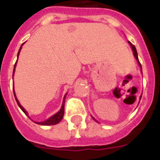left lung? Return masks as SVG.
I'll return each mask as SVG.
<instances>
[{"instance_id": "obj_1", "label": "left lung", "mask_w": 160, "mask_h": 160, "mask_svg": "<svg viewBox=\"0 0 160 160\" xmlns=\"http://www.w3.org/2000/svg\"><path fill=\"white\" fill-rule=\"evenodd\" d=\"M128 43L130 44V45H131V47H132V50H133V53H134V58H136V60H137L139 66H140V68H141V70H142V65H141L140 62H139L138 58V53H137V50H136V48H135V47H134V46L133 44H132V42H128ZM141 98H142V96H141ZM93 119H94V118H93ZM94 120H95V119H94Z\"/></svg>"}]
</instances>
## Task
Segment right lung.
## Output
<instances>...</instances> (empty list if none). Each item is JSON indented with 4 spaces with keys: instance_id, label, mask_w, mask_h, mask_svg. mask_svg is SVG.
<instances>
[{
    "instance_id": "add662e5",
    "label": "right lung",
    "mask_w": 160,
    "mask_h": 160,
    "mask_svg": "<svg viewBox=\"0 0 160 160\" xmlns=\"http://www.w3.org/2000/svg\"><path fill=\"white\" fill-rule=\"evenodd\" d=\"M23 44H24V43H22V45H23ZM22 46H21V47H20L19 50H18V55H19V53H20V51H21ZM16 63H17V61H16V62H15V66H14V70H13V76H14V72H15V67H16ZM13 76H12V78H13ZM13 92H14V95H15V100H16V102H17V103H18V107H19L20 108H21V110H22V111L24 112V113H26V114L27 115V116H28V118H29V117H28V113H27V111H26V110H25L24 108H23L22 107V106H21V104L19 103V102H18V99H17V97H16V96H15V90H14V88H13ZM64 99H65V96H64V101H63L62 107H61V110H60V111H59V112H58V113H57L56 114H54V115H53V117H51V118H49L48 120H47V121H43V122H36V124H40V125H54V124H58V123H59L60 121H61V120H62L63 117H64Z\"/></svg>"
}]
</instances>
